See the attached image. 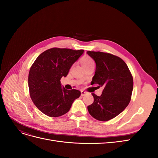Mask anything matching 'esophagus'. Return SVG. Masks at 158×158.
Returning <instances> with one entry per match:
<instances>
[{
  "label": "esophagus",
  "mask_w": 158,
  "mask_h": 158,
  "mask_svg": "<svg viewBox=\"0 0 158 158\" xmlns=\"http://www.w3.org/2000/svg\"><path fill=\"white\" fill-rule=\"evenodd\" d=\"M85 94H86V92H84V91H83V90L81 91V95H82V96H84V95Z\"/></svg>",
  "instance_id": "34e87169"
}]
</instances>
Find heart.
Instances as JSON below:
<instances>
[{
    "label": "heart",
    "mask_w": 158,
    "mask_h": 158,
    "mask_svg": "<svg viewBox=\"0 0 158 158\" xmlns=\"http://www.w3.org/2000/svg\"><path fill=\"white\" fill-rule=\"evenodd\" d=\"M80 61H81V63H82V64L83 65L84 68L88 67V66H91V65H94L95 64L94 60H93V59L91 58V57L89 56H83L82 58L81 59Z\"/></svg>",
    "instance_id": "heart-1"
}]
</instances>
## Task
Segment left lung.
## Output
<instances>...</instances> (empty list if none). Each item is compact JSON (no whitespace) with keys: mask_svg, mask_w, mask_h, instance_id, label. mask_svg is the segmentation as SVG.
I'll use <instances>...</instances> for the list:
<instances>
[{"mask_svg":"<svg viewBox=\"0 0 158 158\" xmlns=\"http://www.w3.org/2000/svg\"><path fill=\"white\" fill-rule=\"evenodd\" d=\"M87 53L96 64L91 84L104 87L100 96L92 94L94 101L88 110L94 118L107 121L123 112L130 102L132 76L125 61L119 57L99 51Z\"/></svg>","mask_w":158,"mask_h":158,"instance_id":"8db88e82","label":"left lung"}]
</instances>
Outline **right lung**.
Returning <instances> with one entry per match:
<instances>
[{"mask_svg":"<svg viewBox=\"0 0 158 158\" xmlns=\"http://www.w3.org/2000/svg\"><path fill=\"white\" fill-rule=\"evenodd\" d=\"M84 52L52 48L43 52L32 64L28 76L30 97L38 109L46 115H63L80 96L79 90L62 87L60 79L67 76L72 65Z\"/></svg>","mask_w":158,"mask_h":158,"instance_id":"1","label":"right lung"}]
</instances>
